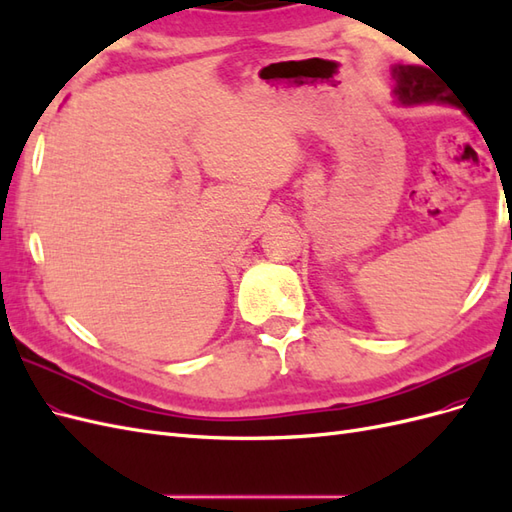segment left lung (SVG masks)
I'll use <instances>...</instances> for the list:
<instances>
[{
	"mask_svg": "<svg viewBox=\"0 0 512 512\" xmlns=\"http://www.w3.org/2000/svg\"><path fill=\"white\" fill-rule=\"evenodd\" d=\"M395 81L393 98L399 106H423V104H455L453 96L444 94V85L427 68L401 66L391 68Z\"/></svg>",
	"mask_w": 512,
	"mask_h": 512,
	"instance_id": "8db88e82",
	"label": "left lung"
}]
</instances>
